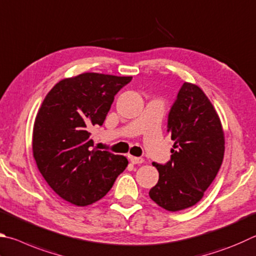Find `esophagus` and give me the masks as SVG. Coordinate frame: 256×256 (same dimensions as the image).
<instances>
[{
	"instance_id": "obj_1",
	"label": "esophagus",
	"mask_w": 256,
	"mask_h": 256,
	"mask_svg": "<svg viewBox=\"0 0 256 256\" xmlns=\"http://www.w3.org/2000/svg\"><path fill=\"white\" fill-rule=\"evenodd\" d=\"M128 159H130V161H131V164H142V162L144 161L142 158H140V156H130Z\"/></svg>"
}]
</instances>
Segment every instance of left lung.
I'll return each mask as SVG.
<instances>
[{
  "mask_svg": "<svg viewBox=\"0 0 256 256\" xmlns=\"http://www.w3.org/2000/svg\"><path fill=\"white\" fill-rule=\"evenodd\" d=\"M168 132L174 141L170 160L153 162L159 181L148 196L169 212L200 200L217 176L225 151L220 120L197 85L184 82L168 115Z\"/></svg>",
  "mask_w": 256,
  "mask_h": 256,
  "instance_id": "8db88e82",
  "label": "left lung"
}]
</instances>
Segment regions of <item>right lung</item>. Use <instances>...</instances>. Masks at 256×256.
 <instances>
[{"label": "right lung", "mask_w": 256, "mask_h": 256, "mask_svg": "<svg viewBox=\"0 0 256 256\" xmlns=\"http://www.w3.org/2000/svg\"><path fill=\"white\" fill-rule=\"evenodd\" d=\"M132 77L85 72L60 80L38 110L34 158L51 189L76 206L103 198L128 166V159L92 148V128L103 125L120 88Z\"/></svg>", "instance_id": "1"}]
</instances>
